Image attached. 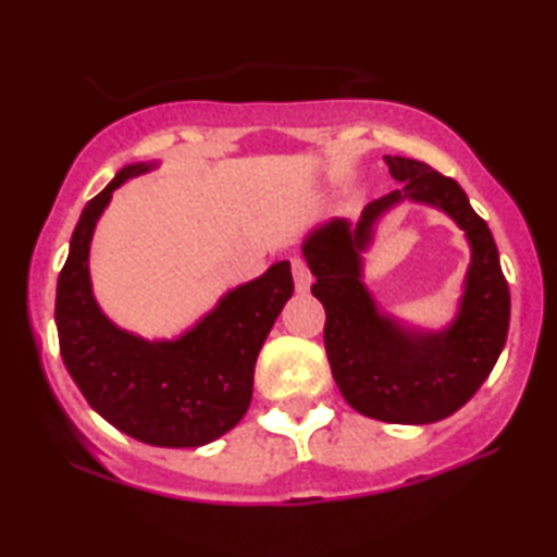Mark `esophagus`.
Segmentation results:
<instances>
[{
	"instance_id": "34e87169",
	"label": "esophagus",
	"mask_w": 557,
	"mask_h": 557,
	"mask_svg": "<svg viewBox=\"0 0 557 557\" xmlns=\"http://www.w3.org/2000/svg\"><path fill=\"white\" fill-rule=\"evenodd\" d=\"M292 271H294V281H296V292L307 294L311 286V271L304 258H292Z\"/></svg>"
}]
</instances>
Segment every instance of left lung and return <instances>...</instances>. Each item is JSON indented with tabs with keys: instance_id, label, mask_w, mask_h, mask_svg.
<instances>
[{
	"instance_id": "8db88e82",
	"label": "left lung",
	"mask_w": 557,
	"mask_h": 557,
	"mask_svg": "<svg viewBox=\"0 0 557 557\" xmlns=\"http://www.w3.org/2000/svg\"><path fill=\"white\" fill-rule=\"evenodd\" d=\"M391 195L372 200L357 225L330 220L304 240L324 304V347L339 393L357 413L385 423L423 425L456 413L499 360L509 330V286L492 231L469 205L459 182L425 162L385 157ZM403 199L444 209L465 232L472 263L457 319L446 331L423 333L383 315L361 281V253L374 223Z\"/></svg>"
}]
</instances>
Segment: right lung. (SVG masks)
Returning <instances> with one entry per match:
<instances>
[{
  "label": "right lung",
  "instance_id": "right-lung-1",
  "mask_svg": "<svg viewBox=\"0 0 557 557\" xmlns=\"http://www.w3.org/2000/svg\"><path fill=\"white\" fill-rule=\"evenodd\" d=\"M128 164L81 212L60 271L55 324L60 355L88 406L141 444L195 448L240 423L253 398L258 352L294 294L292 263L231 288L177 339L149 342L121 330L98 307L88 253L113 189L154 170Z\"/></svg>",
  "mask_w": 557,
  "mask_h": 557
}]
</instances>
